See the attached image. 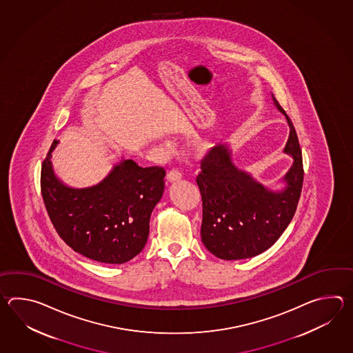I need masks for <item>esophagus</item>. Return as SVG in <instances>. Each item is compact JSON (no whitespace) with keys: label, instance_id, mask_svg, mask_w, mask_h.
Listing matches in <instances>:
<instances>
[{"label":"esophagus","instance_id":"obj_1","mask_svg":"<svg viewBox=\"0 0 353 353\" xmlns=\"http://www.w3.org/2000/svg\"><path fill=\"white\" fill-rule=\"evenodd\" d=\"M166 179H168V181H170V183H175V181L181 179V173H180L179 170H170L168 175H166Z\"/></svg>","mask_w":353,"mask_h":353}]
</instances>
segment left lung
Segmentation results:
<instances>
[{"instance_id": "obj_1", "label": "left lung", "mask_w": 353, "mask_h": 353, "mask_svg": "<svg viewBox=\"0 0 353 353\" xmlns=\"http://www.w3.org/2000/svg\"><path fill=\"white\" fill-rule=\"evenodd\" d=\"M274 105L285 116L289 137L283 152L293 164L279 189L266 187L234 165L228 143L213 148L203 159L196 178L203 202V245L222 260H243L263 254L293 219L303 187V160L293 123L271 93Z\"/></svg>"}]
</instances>
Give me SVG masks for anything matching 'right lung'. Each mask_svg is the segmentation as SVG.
I'll return each mask as SVG.
<instances>
[{
	"label": "right lung",
	"instance_id": "add662e5",
	"mask_svg": "<svg viewBox=\"0 0 353 353\" xmlns=\"http://www.w3.org/2000/svg\"><path fill=\"white\" fill-rule=\"evenodd\" d=\"M41 168V194L57 232L75 252L98 263H125L143 251L150 217L164 193L165 170L122 158L97 184L70 187L57 176L52 152Z\"/></svg>",
	"mask_w": 353,
	"mask_h": 353
}]
</instances>
